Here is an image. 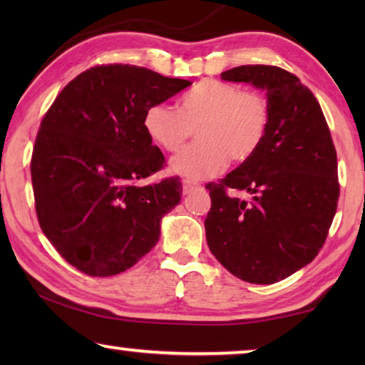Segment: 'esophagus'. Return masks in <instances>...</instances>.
<instances>
[{
    "instance_id": "obj_1",
    "label": "esophagus",
    "mask_w": 365,
    "mask_h": 365,
    "mask_svg": "<svg viewBox=\"0 0 365 365\" xmlns=\"http://www.w3.org/2000/svg\"><path fill=\"white\" fill-rule=\"evenodd\" d=\"M182 187H183V193L187 195L190 193V191H193L196 188H201L200 183H195V182H190V180H183L182 182Z\"/></svg>"
}]
</instances>
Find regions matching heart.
Segmentation results:
<instances>
[{
	"instance_id": "obj_1",
	"label": "heart",
	"mask_w": 365,
	"mask_h": 365,
	"mask_svg": "<svg viewBox=\"0 0 365 365\" xmlns=\"http://www.w3.org/2000/svg\"><path fill=\"white\" fill-rule=\"evenodd\" d=\"M143 125L153 143L177 151L196 128V143L170 160L174 174L202 180L217 175L227 160L245 163L257 151L269 125V103L238 85L202 80L183 93L178 108L165 103L146 109Z\"/></svg>"
}]
</instances>
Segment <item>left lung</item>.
<instances>
[{
    "label": "left lung",
    "instance_id": "1",
    "mask_svg": "<svg viewBox=\"0 0 365 365\" xmlns=\"http://www.w3.org/2000/svg\"><path fill=\"white\" fill-rule=\"evenodd\" d=\"M222 80L264 90L269 125L250 159L206 187L207 246L235 277L270 285L312 262L325 243L339 196L336 151L316 96L293 73L240 66ZM230 190H246L252 200Z\"/></svg>",
    "mask_w": 365,
    "mask_h": 365
}]
</instances>
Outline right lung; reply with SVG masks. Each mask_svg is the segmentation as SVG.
Segmentation results:
<instances>
[{"instance_id":"add662e5","label":"right lung","mask_w":365,"mask_h":365,"mask_svg":"<svg viewBox=\"0 0 365 365\" xmlns=\"http://www.w3.org/2000/svg\"><path fill=\"white\" fill-rule=\"evenodd\" d=\"M190 85L146 67L96 66L67 83L43 117L30 164L36 215L59 255L83 274H120L159 242L182 183L170 177L137 185L164 168L143 117Z\"/></svg>"}]
</instances>
